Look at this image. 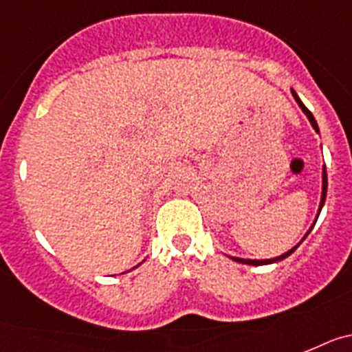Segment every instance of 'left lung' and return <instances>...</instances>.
Wrapping results in <instances>:
<instances>
[{"mask_svg": "<svg viewBox=\"0 0 352 352\" xmlns=\"http://www.w3.org/2000/svg\"><path fill=\"white\" fill-rule=\"evenodd\" d=\"M290 91H292V96H294L296 102L299 104V108L303 109V113L308 117V120H310L311 127H314V129H316L317 133H319V125H317L316 118H314V115H311V113H310V109H308L307 106H305V104L301 102V99H299L298 94H296L294 90H290ZM326 191H328V175H326V166H324V168H322V195H320V204H319V212H317V218H319L320 209H322L324 201H326ZM316 221H317V219H316ZM316 221H314V225H316ZM314 225H311V227H310V230H311V228H314ZM310 230L307 232V235L310 234ZM307 235H305L303 239H301V243H303V241L307 239ZM301 243H299V244H301ZM299 244H296L294 248H290L289 252L283 253V255L274 256V258H265V261H252V258H237V256H230V258H232V261H235V262H241V264H248V265H265V264H273V262H280V261H283V258H287V256H289L290 253H294L296 248H298Z\"/></svg>", "mask_w": 352, "mask_h": 352, "instance_id": "1", "label": "left lung"}]
</instances>
